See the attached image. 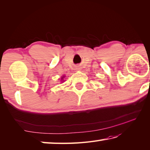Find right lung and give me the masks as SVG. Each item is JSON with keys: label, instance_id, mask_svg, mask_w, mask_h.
Instances as JSON below:
<instances>
[{"label": "right lung", "instance_id": "right-lung-1", "mask_svg": "<svg viewBox=\"0 0 150 150\" xmlns=\"http://www.w3.org/2000/svg\"><path fill=\"white\" fill-rule=\"evenodd\" d=\"M63 77H62V79H63Z\"/></svg>", "mask_w": 150, "mask_h": 150}]
</instances>
